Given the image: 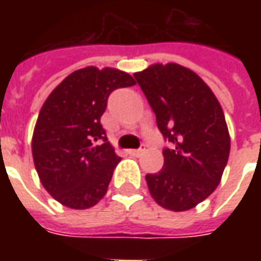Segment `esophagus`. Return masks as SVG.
<instances>
[{"instance_id": "1", "label": "esophagus", "mask_w": 261, "mask_h": 261, "mask_svg": "<svg viewBox=\"0 0 261 261\" xmlns=\"http://www.w3.org/2000/svg\"><path fill=\"white\" fill-rule=\"evenodd\" d=\"M144 152H145V147H141L140 149H130V151H128V153L133 155V156H140V155H142Z\"/></svg>"}]
</instances>
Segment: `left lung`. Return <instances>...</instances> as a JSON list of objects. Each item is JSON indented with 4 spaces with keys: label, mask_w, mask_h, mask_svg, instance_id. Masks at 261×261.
Masks as SVG:
<instances>
[{
    "label": "left lung",
    "mask_w": 261,
    "mask_h": 261,
    "mask_svg": "<svg viewBox=\"0 0 261 261\" xmlns=\"http://www.w3.org/2000/svg\"><path fill=\"white\" fill-rule=\"evenodd\" d=\"M134 78L172 147L164 168L145 176L161 207L187 211L217 189L229 158L230 138L224 112L210 86L183 65L152 64Z\"/></svg>",
    "instance_id": "8db88e82"
}]
</instances>
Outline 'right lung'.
I'll return each mask as SVG.
<instances>
[{
	"label": "right lung",
	"mask_w": 261,
	"mask_h": 261,
	"mask_svg": "<svg viewBox=\"0 0 261 261\" xmlns=\"http://www.w3.org/2000/svg\"><path fill=\"white\" fill-rule=\"evenodd\" d=\"M133 85L124 71L86 67L71 72L43 103L32 137L33 162L43 187L65 207L91 208L108 192L121 158L100 117L109 95Z\"/></svg>",
	"instance_id": "obj_1"
}]
</instances>
